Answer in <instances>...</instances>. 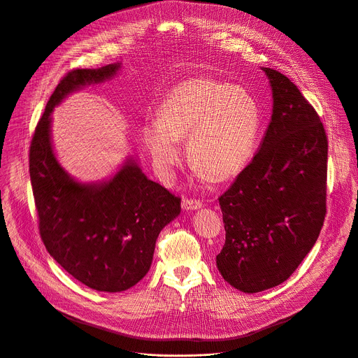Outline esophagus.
Returning <instances> with one entry per match:
<instances>
[{
	"label": "esophagus",
	"mask_w": 358,
	"mask_h": 358,
	"mask_svg": "<svg viewBox=\"0 0 358 358\" xmlns=\"http://www.w3.org/2000/svg\"><path fill=\"white\" fill-rule=\"evenodd\" d=\"M201 207L202 203L198 199H188V198L182 199V210L185 211H195V210H199Z\"/></svg>",
	"instance_id": "obj_1"
}]
</instances>
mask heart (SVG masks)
<instances>
[{
  "instance_id": "obj_1",
  "label": "heart",
  "mask_w": 358,
  "mask_h": 358,
  "mask_svg": "<svg viewBox=\"0 0 358 358\" xmlns=\"http://www.w3.org/2000/svg\"><path fill=\"white\" fill-rule=\"evenodd\" d=\"M258 99L246 87L208 78L176 85L143 127V141L162 177L181 162L185 138L191 166L214 181L238 176L252 159L261 131Z\"/></svg>"
}]
</instances>
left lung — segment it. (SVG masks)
I'll use <instances>...</instances> for the list:
<instances>
[{"label":"left lung","instance_id":"1","mask_svg":"<svg viewBox=\"0 0 358 358\" xmlns=\"http://www.w3.org/2000/svg\"><path fill=\"white\" fill-rule=\"evenodd\" d=\"M262 71L273 97L269 127L257 156L220 196L225 245L217 266L245 293L289 279L326 215L327 137L320 117L287 76Z\"/></svg>","mask_w":358,"mask_h":358}]
</instances>
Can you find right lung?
<instances>
[{"mask_svg": "<svg viewBox=\"0 0 358 358\" xmlns=\"http://www.w3.org/2000/svg\"><path fill=\"white\" fill-rule=\"evenodd\" d=\"M122 64L75 69L57 86L35 129L29 176L46 250L69 275L99 292H123L148 272L162 229L180 213V198L147 178L129 156L106 180L83 182L59 163L52 143L54 109L76 90L103 83Z\"/></svg>", "mask_w": 358, "mask_h": 358, "instance_id": "1", "label": "right lung"}]
</instances>
